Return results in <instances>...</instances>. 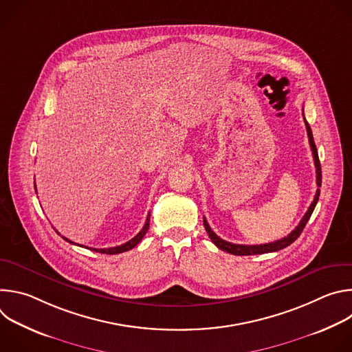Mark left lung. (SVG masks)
I'll return each mask as SVG.
<instances>
[{
    "label": "left lung",
    "instance_id": "obj_1",
    "mask_svg": "<svg viewBox=\"0 0 352 352\" xmlns=\"http://www.w3.org/2000/svg\"><path fill=\"white\" fill-rule=\"evenodd\" d=\"M304 121H305V125H307V132H308V138H309V144H311V148H312V155H314V162H315V167H316V184L318 186L322 185V168H320V162H319V156H318V148H316V144H315V140H314V135H312V129L309 126V124L307 122L305 117H304ZM319 195H320V189L316 190L315 193V199L314 202L311 204L308 212L305 213V216L302 217V220L299 221V224L295 227V230H292L287 236L278 239V241H274V242H269V243H262V245H238V243H231V242H227L224 239H221L220 236L216 235V232L210 228V226L208 224L206 219L204 217V224H205V228L212 239V242L221 250H226V252L231 254V255H238V256H246V255H261V254H269V252H276V250H280V249H284L287 248L288 245H291L299 235L300 232L304 231L308 220L311 219L314 210H315V206L318 204L319 200Z\"/></svg>",
    "mask_w": 352,
    "mask_h": 352
}]
</instances>
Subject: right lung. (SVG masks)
Returning <instances> with one entry per match:
<instances>
[{
  "label": "right lung",
  "mask_w": 352,
  "mask_h": 352,
  "mask_svg": "<svg viewBox=\"0 0 352 352\" xmlns=\"http://www.w3.org/2000/svg\"><path fill=\"white\" fill-rule=\"evenodd\" d=\"M34 189H36V184H34ZM148 226H150V213L147 214V219H146V223H144V226H143V228L139 231V234L138 235H135L131 241H128V242H125V243H122V245H118V246H114V248H103V249H96V248H87V249H91V250H96V252H98V254H106V255H117V254H122V252H126V250H129V249H132V248H135L140 241H142V238L146 235V232H147V230H148ZM65 241H68L69 243H74L72 241H69L68 238H65V236H63ZM75 245H78V243H75ZM79 246H82L83 248V245H79ZM86 248V246H85Z\"/></svg>",
  "instance_id": "add662e5"
}]
</instances>
